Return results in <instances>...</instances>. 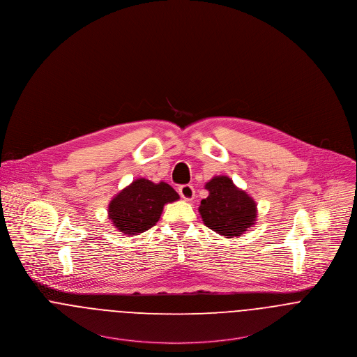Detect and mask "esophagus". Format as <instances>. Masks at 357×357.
Listing matches in <instances>:
<instances>
[{"mask_svg": "<svg viewBox=\"0 0 357 357\" xmlns=\"http://www.w3.org/2000/svg\"><path fill=\"white\" fill-rule=\"evenodd\" d=\"M178 194L184 199V200H192L195 196V190L192 185L190 184H184L178 187Z\"/></svg>", "mask_w": 357, "mask_h": 357, "instance_id": "esophagus-1", "label": "esophagus"}]
</instances>
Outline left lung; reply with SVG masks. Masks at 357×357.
Segmentation results:
<instances>
[{"label":"left lung","mask_w":357,"mask_h":357,"mask_svg":"<svg viewBox=\"0 0 357 357\" xmlns=\"http://www.w3.org/2000/svg\"><path fill=\"white\" fill-rule=\"evenodd\" d=\"M208 196L200 202L199 213L204 225L227 237L241 236L257 221V203L237 188L227 176H215L207 184Z\"/></svg>","instance_id":"8db88e82"}]
</instances>
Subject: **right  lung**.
Returning a JSON list of instances; mask_svg holds the SVG:
<instances>
[{
    "mask_svg": "<svg viewBox=\"0 0 357 357\" xmlns=\"http://www.w3.org/2000/svg\"><path fill=\"white\" fill-rule=\"evenodd\" d=\"M178 194L166 183L154 184L137 178L109 203V220L117 230L135 236L154 227L161 218L163 206L178 200Z\"/></svg>",
    "mask_w": 357,
    "mask_h": 357,
    "instance_id": "1",
    "label": "right lung"
}]
</instances>
